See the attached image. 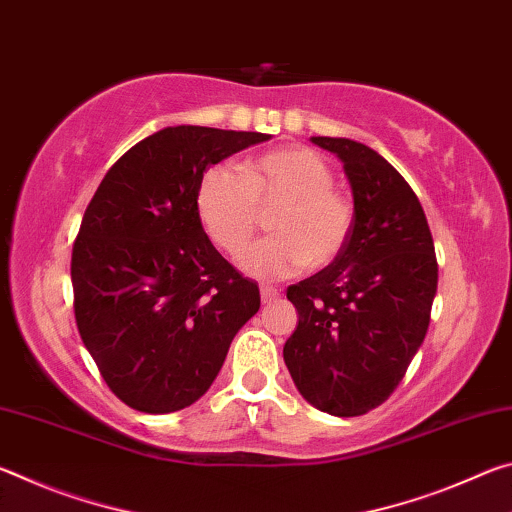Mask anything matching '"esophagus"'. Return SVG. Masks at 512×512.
Listing matches in <instances>:
<instances>
[{
  "label": "esophagus",
  "instance_id": "obj_1",
  "mask_svg": "<svg viewBox=\"0 0 512 512\" xmlns=\"http://www.w3.org/2000/svg\"><path fill=\"white\" fill-rule=\"evenodd\" d=\"M259 293H262V302H264V305H266V302L280 298V291L273 289V287H262V291H259Z\"/></svg>",
  "mask_w": 512,
  "mask_h": 512
}]
</instances>
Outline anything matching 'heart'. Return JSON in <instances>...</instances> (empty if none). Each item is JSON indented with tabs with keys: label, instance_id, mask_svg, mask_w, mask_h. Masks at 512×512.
Wrapping results in <instances>:
<instances>
[{
	"label": "heart",
	"instance_id": "obj_1",
	"mask_svg": "<svg viewBox=\"0 0 512 512\" xmlns=\"http://www.w3.org/2000/svg\"><path fill=\"white\" fill-rule=\"evenodd\" d=\"M334 171L323 155L287 146L244 162V176L216 164L196 189V212L216 246L239 255L255 235L259 210H271L273 237L241 255L239 264L257 280H282L300 268H325L348 248L354 207L336 192Z\"/></svg>",
	"mask_w": 512,
	"mask_h": 512
}]
</instances>
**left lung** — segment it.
Here are the masks:
<instances>
[{
  "mask_svg": "<svg viewBox=\"0 0 512 512\" xmlns=\"http://www.w3.org/2000/svg\"><path fill=\"white\" fill-rule=\"evenodd\" d=\"M311 142L343 162L354 228L334 264L287 289L298 327L284 363L311 406L354 418L391 397L422 345L438 264L427 216L393 164L348 137Z\"/></svg>",
  "mask_w": 512,
  "mask_h": 512,
  "instance_id": "8db88e82",
  "label": "left lung"
}]
</instances>
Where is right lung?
Segmentation results:
<instances>
[{
    "label": "right lung",
    "mask_w": 512,
    "mask_h": 512,
    "mask_svg": "<svg viewBox=\"0 0 512 512\" xmlns=\"http://www.w3.org/2000/svg\"><path fill=\"white\" fill-rule=\"evenodd\" d=\"M266 133L167 126L121 155L83 214L72 250L74 314L121 402L142 413L194 404L259 309L257 282L205 235L203 171Z\"/></svg>",
    "instance_id": "1"
}]
</instances>
